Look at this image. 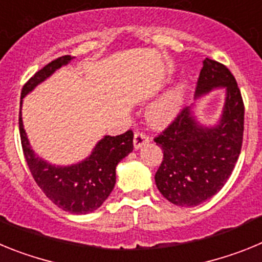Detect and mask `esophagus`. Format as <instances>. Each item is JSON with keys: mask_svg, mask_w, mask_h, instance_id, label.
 <instances>
[{"mask_svg": "<svg viewBox=\"0 0 262 262\" xmlns=\"http://www.w3.org/2000/svg\"><path fill=\"white\" fill-rule=\"evenodd\" d=\"M148 142H149V138H148L147 134L143 133V131H136L135 136H134V147H135L136 149L142 147V145H144L145 143Z\"/></svg>", "mask_w": 262, "mask_h": 262, "instance_id": "34e87169", "label": "esophagus"}]
</instances>
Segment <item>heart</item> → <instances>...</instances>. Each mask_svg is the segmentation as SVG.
I'll return each mask as SVG.
<instances>
[{"instance_id":"obj_1","label":"heart","mask_w":262,"mask_h":262,"mask_svg":"<svg viewBox=\"0 0 262 262\" xmlns=\"http://www.w3.org/2000/svg\"><path fill=\"white\" fill-rule=\"evenodd\" d=\"M185 85L181 84L172 89L157 101L149 110V120L156 126H164L172 120L180 110L184 99Z\"/></svg>"}]
</instances>
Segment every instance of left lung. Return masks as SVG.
<instances>
[{
    "label": "left lung",
    "instance_id": "obj_1",
    "mask_svg": "<svg viewBox=\"0 0 262 262\" xmlns=\"http://www.w3.org/2000/svg\"><path fill=\"white\" fill-rule=\"evenodd\" d=\"M216 86L227 90L219 126H200L190 108L185 107L154 139L164 154L155 174L157 189L169 202L181 207L200 205L221 190L242 151L244 102L240 89L230 69L206 57L195 97Z\"/></svg>",
    "mask_w": 262,
    "mask_h": 262
}]
</instances>
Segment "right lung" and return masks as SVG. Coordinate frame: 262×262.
<instances>
[{
	"mask_svg": "<svg viewBox=\"0 0 262 262\" xmlns=\"http://www.w3.org/2000/svg\"><path fill=\"white\" fill-rule=\"evenodd\" d=\"M72 56L66 55L52 60L23 85L22 98L48 76L66 66ZM20 143L31 176L38 186L57 207L72 214H89L106 201L115 185V168L120 160L134 149V133L128 129L122 135L105 136L86 160L77 165L52 166L39 159L29 144L19 113Z\"/></svg>",
	"mask_w": 262,
	"mask_h": 262,
	"instance_id": "add662e5",
	"label": "right lung"
}]
</instances>
